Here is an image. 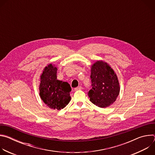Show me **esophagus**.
<instances>
[{
  "mask_svg": "<svg viewBox=\"0 0 155 155\" xmlns=\"http://www.w3.org/2000/svg\"><path fill=\"white\" fill-rule=\"evenodd\" d=\"M82 89V87H81V86H78V87H75V89H74V91H77V90H81Z\"/></svg>",
  "mask_w": 155,
  "mask_h": 155,
  "instance_id": "1",
  "label": "esophagus"
}]
</instances>
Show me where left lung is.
I'll use <instances>...</instances> for the list:
<instances>
[{
	"label": "left lung",
	"instance_id": "1",
	"mask_svg": "<svg viewBox=\"0 0 155 155\" xmlns=\"http://www.w3.org/2000/svg\"><path fill=\"white\" fill-rule=\"evenodd\" d=\"M92 89L87 93L90 101L105 108L113 104L119 95L120 86L117 75L108 63L97 61L91 66Z\"/></svg>",
	"mask_w": 155,
	"mask_h": 155
}]
</instances>
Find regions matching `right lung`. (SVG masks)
<instances>
[{
    "label": "right lung",
    "instance_id": "right-lung-1",
    "mask_svg": "<svg viewBox=\"0 0 155 155\" xmlns=\"http://www.w3.org/2000/svg\"><path fill=\"white\" fill-rule=\"evenodd\" d=\"M57 70L51 63L44 68L40 75L39 95L48 107L59 110L69 103L72 89L68 82L57 80Z\"/></svg>",
    "mask_w": 155,
    "mask_h": 155
}]
</instances>
